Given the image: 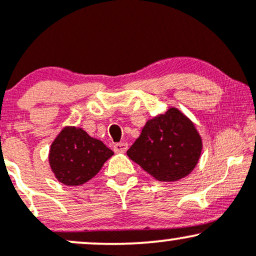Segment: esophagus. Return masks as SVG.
I'll list each match as a JSON object with an SVG mask.
<instances>
[{
  "instance_id": "34e87169",
  "label": "esophagus",
  "mask_w": 256,
  "mask_h": 256,
  "mask_svg": "<svg viewBox=\"0 0 256 256\" xmlns=\"http://www.w3.org/2000/svg\"><path fill=\"white\" fill-rule=\"evenodd\" d=\"M113 148L116 152H125L126 150H128V143H125V142L116 143Z\"/></svg>"
}]
</instances>
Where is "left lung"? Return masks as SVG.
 Listing matches in <instances>:
<instances>
[{
    "instance_id": "left-lung-1",
    "label": "left lung",
    "mask_w": 256,
    "mask_h": 256,
    "mask_svg": "<svg viewBox=\"0 0 256 256\" xmlns=\"http://www.w3.org/2000/svg\"><path fill=\"white\" fill-rule=\"evenodd\" d=\"M202 140L195 125L177 108L146 122L128 156L158 182H177L198 165Z\"/></svg>"
}]
</instances>
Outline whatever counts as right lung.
Listing matches in <instances>:
<instances>
[{"label":"right lung","instance_id":"right-lung-1","mask_svg":"<svg viewBox=\"0 0 256 256\" xmlns=\"http://www.w3.org/2000/svg\"><path fill=\"white\" fill-rule=\"evenodd\" d=\"M114 152L83 128H64L49 152L52 171L60 183L82 185L95 177Z\"/></svg>","mask_w":256,"mask_h":256}]
</instances>
